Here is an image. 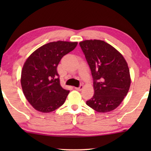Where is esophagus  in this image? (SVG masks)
Instances as JSON below:
<instances>
[{
    "mask_svg": "<svg viewBox=\"0 0 151 151\" xmlns=\"http://www.w3.org/2000/svg\"><path fill=\"white\" fill-rule=\"evenodd\" d=\"M75 88H76V90H78V91H81L82 88H83V85H82V84H81V85H80L79 87H76Z\"/></svg>",
    "mask_w": 151,
    "mask_h": 151,
    "instance_id": "esophagus-1",
    "label": "esophagus"
}]
</instances>
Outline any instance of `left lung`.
I'll list each match as a JSON object with an SVG mask.
<instances>
[{
	"mask_svg": "<svg viewBox=\"0 0 151 151\" xmlns=\"http://www.w3.org/2000/svg\"><path fill=\"white\" fill-rule=\"evenodd\" d=\"M93 79L94 95L86 104L99 113L116 109L131 85L129 69L123 55L100 40L80 42Z\"/></svg>",
	"mask_w": 151,
	"mask_h": 151,
	"instance_id": "obj_1",
	"label": "left lung"
}]
</instances>
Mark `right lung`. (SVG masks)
Returning a JSON list of instances; mask_svg holds the SVG:
<instances>
[{"instance_id":"1","label":"right lung","mask_w":151,"mask_h":151,"mask_svg":"<svg viewBox=\"0 0 151 151\" xmlns=\"http://www.w3.org/2000/svg\"><path fill=\"white\" fill-rule=\"evenodd\" d=\"M77 42L57 41L36 49L27 59L21 72V86L25 98L38 111L49 113L65 103L69 91L60 83L58 65Z\"/></svg>"}]
</instances>
